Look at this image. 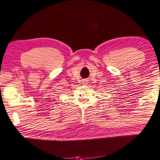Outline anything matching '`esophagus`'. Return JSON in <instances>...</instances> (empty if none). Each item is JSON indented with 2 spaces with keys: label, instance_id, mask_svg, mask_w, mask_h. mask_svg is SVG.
Instances as JSON below:
<instances>
[{
  "label": "esophagus",
  "instance_id": "obj_1",
  "mask_svg": "<svg viewBox=\"0 0 160 160\" xmlns=\"http://www.w3.org/2000/svg\"><path fill=\"white\" fill-rule=\"evenodd\" d=\"M83 81V85H86V84H87V82H88V80H86V79H83V80H82Z\"/></svg>",
  "mask_w": 160,
  "mask_h": 160
}]
</instances>
